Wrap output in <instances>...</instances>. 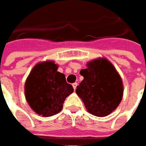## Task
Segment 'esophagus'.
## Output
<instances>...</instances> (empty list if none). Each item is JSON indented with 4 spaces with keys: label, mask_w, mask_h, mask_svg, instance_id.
<instances>
[{
    "label": "esophagus",
    "mask_w": 146,
    "mask_h": 146,
    "mask_svg": "<svg viewBox=\"0 0 146 146\" xmlns=\"http://www.w3.org/2000/svg\"><path fill=\"white\" fill-rule=\"evenodd\" d=\"M77 86H78V84H77V83H74V84H73V89H74V90H76Z\"/></svg>",
    "instance_id": "1"
}]
</instances>
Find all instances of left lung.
<instances>
[{
	"instance_id": "obj_1",
	"label": "left lung",
	"mask_w": 146,
	"mask_h": 146,
	"mask_svg": "<svg viewBox=\"0 0 146 146\" xmlns=\"http://www.w3.org/2000/svg\"><path fill=\"white\" fill-rule=\"evenodd\" d=\"M80 74L84 79L77 86L76 93L87 111L96 117L111 114L120 104L123 95L122 78L111 62L104 57L92 60Z\"/></svg>"
}]
</instances>
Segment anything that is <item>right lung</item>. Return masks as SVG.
Instances as JSON below:
<instances>
[{
    "instance_id": "obj_1",
    "label": "right lung",
    "mask_w": 146,
    "mask_h": 146,
    "mask_svg": "<svg viewBox=\"0 0 146 146\" xmlns=\"http://www.w3.org/2000/svg\"><path fill=\"white\" fill-rule=\"evenodd\" d=\"M57 69L58 65L54 61L39 62L25 82L26 101L34 111L44 117L61 111L65 99L73 92L65 75Z\"/></svg>"
}]
</instances>
